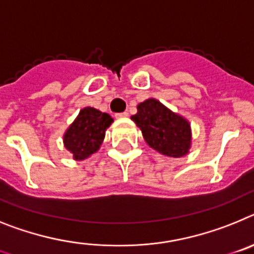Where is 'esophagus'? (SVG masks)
Masks as SVG:
<instances>
[{"instance_id": "1", "label": "esophagus", "mask_w": 254, "mask_h": 254, "mask_svg": "<svg viewBox=\"0 0 254 254\" xmlns=\"http://www.w3.org/2000/svg\"><path fill=\"white\" fill-rule=\"evenodd\" d=\"M115 116H116V118H118V119L127 118V116H129V114H127V111H125V112H119V114H116V115H115Z\"/></svg>"}]
</instances>
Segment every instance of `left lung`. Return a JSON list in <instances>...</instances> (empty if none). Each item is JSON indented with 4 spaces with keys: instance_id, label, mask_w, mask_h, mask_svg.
Segmentation results:
<instances>
[{
    "instance_id": "1",
    "label": "left lung",
    "mask_w": 254,
    "mask_h": 254,
    "mask_svg": "<svg viewBox=\"0 0 254 254\" xmlns=\"http://www.w3.org/2000/svg\"><path fill=\"white\" fill-rule=\"evenodd\" d=\"M136 109L131 120L140 127L149 147L169 157L188 153L191 139L188 121L153 98L139 103Z\"/></svg>"
}]
</instances>
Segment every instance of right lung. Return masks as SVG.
I'll use <instances>...</instances> for the list:
<instances>
[{
  "instance_id": "1",
  "label": "right lung",
  "mask_w": 254,
  "mask_h": 254,
  "mask_svg": "<svg viewBox=\"0 0 254 254\" xmlns=\"http://www.w3.org/2000/svg\"><path fill=\"white\" fill-rule=\"evenodd\" d=\"M112 121L109 114L85 107L64 135L65 147L74 154L75 160H84L100 148L106 129Z\"/></svg>"
}]
</instances>
